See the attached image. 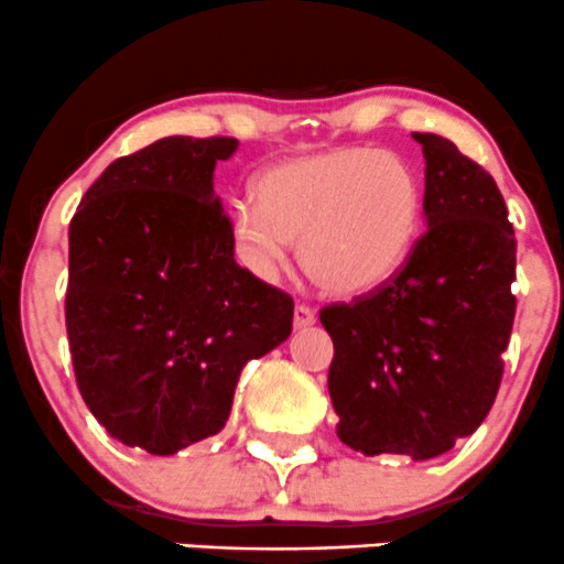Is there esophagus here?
<instances>
[{
    "instance_id": "obj_1",
    "label": "esophagus",
    "mask_w": 564,
    "mask_h": 564,
    "mask_svg": "<svg viewBox=\"0 0 564 564\" xmlns=\"http://www.w3.org/2000/svg\"><path fill=\"white\" fill-rule=\"evenodd\" d=\"M315 324V311H311L307 305H296L294 307V329H307V326Z\"/></svg>"
}]
</instances>
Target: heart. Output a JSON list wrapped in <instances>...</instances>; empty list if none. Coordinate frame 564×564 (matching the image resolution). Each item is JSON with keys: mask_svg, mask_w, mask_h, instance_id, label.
<instances>
[{"mask_svg": "<svg viewBox=\"0 0 564 564\" xmlns=\"http://www.w3.org/2000/svg\"><path fill=\"white\" fill-rule=\"evenodd\" d=\"M423 227V184L401 154L343 147L270 165L257 203L230 206L240 262L270 278L300 243L307 275L324 292L358 296L380 289L406 264Z\"/></svg>", "mask_w": 564, "mask_h": 564, "instance_id": "1", "label": "heart"}]
</instances>
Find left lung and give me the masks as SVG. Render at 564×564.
Masks as SVG:
<instances>
[{"label":"left lung","mask_w":564,"mask_h":564,"mask_svg":"<svg viewBox=\"0 0 564 564\" xmlns=\"http://www.w3.org/2000/svg\"><path fill=\"white\" fill-rule=\"evenodd\" d=\"M425 158V227L386 286L321 311L334 343L337 436L364 455L449 453L481 425L503 377L517 240L495 178L449 139Z\"/></svg>","instance_id":"1"}]
</instances>
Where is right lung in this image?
<instances>
[{
    "mask_svg": "<svg viewBox=\"0 0 564 564\" xmlns=\"http://www.w3.org/2000/svg\"><path fill=\"white\" fill-rule=\"evenodd\" d=\"M238 141L169 135L115 160L69 225L66 332L79 393L128 447L173 455L225 429L294 302L235 262L214 169Z\"/></svg>",
    "mask_w": 564,
    "mask_h": 564,
    "instance_id": "1",
    "label": "right lung"
}]
</instances>
